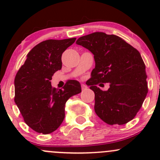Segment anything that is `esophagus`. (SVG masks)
<instances>
[{"mask_svg": "<svg viewBox=\"0 0 160 160\" xmlns=\"http://www.w3.org/2000/svg\"><path fill=\"white\" fill-rule=\"evenodd\" d=\"M87 88H88V87H87V85H85V84H81V89H82V90H87Z\"/></svg>", "mask_w": 160, "mask_h": 160, "instance_id": "esophagus-1", "label": "esophagus"}]
</instances>
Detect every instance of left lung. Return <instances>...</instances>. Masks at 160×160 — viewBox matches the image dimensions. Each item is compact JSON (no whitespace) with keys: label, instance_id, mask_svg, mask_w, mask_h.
<instances>
[{"label":"left lung","instance_id":"left-lung-1","mask_svg":"<svg viewBox=\"0 0 160 160\" xmlns=\"http://www.w3.org/2000/svg\"><path fill=\"white\" fill-rule=\"evenodd\" d=\"M77 45L93 54L95 68L88 85L94 92V111L108 125H125L135 118L148 93L146 66L139 52L119 36L93 32ZM109 82L101 91L96 85Z\"/></svg>","mask_w":160,"mask_h":160}]
</instances>
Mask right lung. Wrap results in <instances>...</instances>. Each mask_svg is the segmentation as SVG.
Listing matches in <instances>:
<instances>
[{
  "label": "right lung",
  "instance_id": "add662e5",
  "mask_svg": "<svg viewBox=\"0 0 160 160\" xmlns=\"http://www.w3.org/2000/svg\"><path fill=\"white\" fill-rule=\"evenodd\" d=\"M75 40L49 39L36 45L15 76L14 102L25 123L38 133L46 135L57 129L65 118L67 100L81 92L77 80H68L59 90L50 82L62 68V52Z\"/></svg>",
  "mask_w": 160,
  "mask_h": 160
}]
</instances>
